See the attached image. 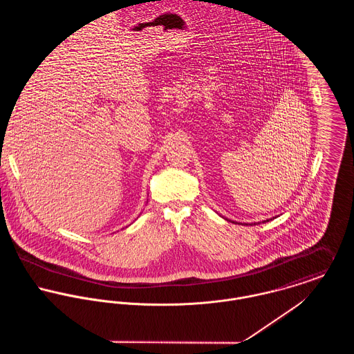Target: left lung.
I'll use <instances>...</instances> for the list:
<instances>
[{
  "instance_id": "left-lung-1",
  "label": "left lung",
  "mask_w": 354,
  "mask_h": 354,
  "mask_svg": "<svg viewBox=\"0 0 354 354\" xmlns=\"http://www.w3.org/2000/svg\"><path fill=\"white\" fill-rule=\"evenodd\" d=\"M268 221H270V219H267V221H263V222H268ZM232 222H233V223H237V222H234V221H232ZM244 225H248V223H244ZM252 225H256V223H252Z\"/></svg>"
}]
</instances>
